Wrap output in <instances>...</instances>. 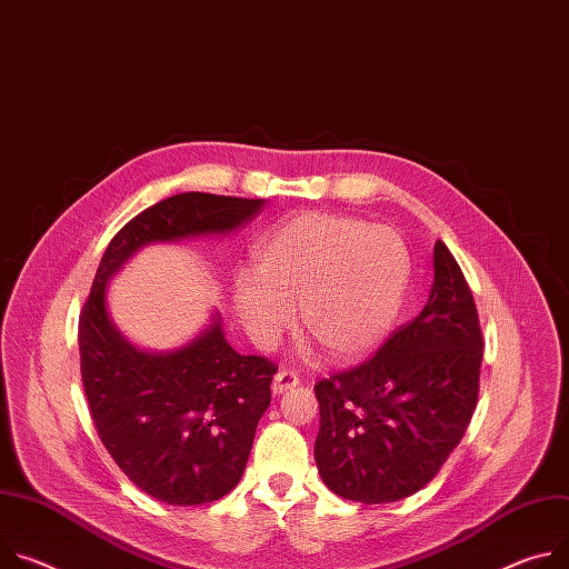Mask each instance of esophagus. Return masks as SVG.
<instances>
[{
    "label": "esophagus",
    "instance_id": "obj_1",
    "mask_svg": "<svg viewBox=\"0 0 569 569\" xmlns=\"http://www.w3.org/2000/svg\"><path fill=\"white\" fill-rule=\"evenodd\" d=\"M295 386H299V377H297L295 372H288V370L277 372L274 379H272V392H274V395H283V392H288L290 388H295Z\"/></svg>",
    "mask_w": 569,
    "mask_h": 569
}]
</instances>
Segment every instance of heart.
Listing matches in <instances>:
<instances>
[{
	"mask_svg": "<svg viewBox=\"0 0 569 569\" xmlns=\"http://www.w3.org/2000/svg\"><path fill=\"white\" fill-rule=\"evenodd\" d=\"M410 258L390 227L333 213H299L253 249V272L231 281L233 311L249 340L272 349L299 327L336 363L370 356L390 333L408 288Z\"/></svg>",
	"mask_w": 569,
	"mask_h": 569,
	"instance_id": "b5f03b06",
	"label": "heart"
}]
</instances>
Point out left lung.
Returning a JSON list of instances; mask_svg holds the SVG:
<instances>
[{
    "instance_id": "1",
    "label": "left lung",
    "mask_w": 569,
    "mask_h": 569,
    "mask_svg": "<svg viewBox=\"0 0 569 569\" xmlns=\"http://www.w3.org/2000/svg\"><path fill=\"white\" fill-rule=\"evenodd\" d=\"M483 338L472 290L442 240L420 316L368 363L316 386V462L336 495L399 501L425 488L477 408Z\"/></svg>"
}]
</instances>
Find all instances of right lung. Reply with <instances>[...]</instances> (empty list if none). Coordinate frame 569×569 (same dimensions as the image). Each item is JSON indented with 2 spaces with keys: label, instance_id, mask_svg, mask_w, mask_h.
I'll return each mask as SVG.
<instances>
[{
  "label": "right lung",
  "instance_id": "obj_1",
  "mask_svg": "<svg viewBox=\"0 0 569 569\" xmlns=\"http://www.w3.org/2000/svg\"><path fill=\"white\" fill-rule=\"evenodd\" d=\"M263 203L209 192L153 203L111 240L83 306L79 353L94 429L129 481L172 506L209 503L238 486L277 368L238 353L216 311L181 347L133 345L111 318L109 283L140 249L229 236Z\"/></svg>",
  "mask_w": 569,
  "mask_h": 569
}]
</instances>
